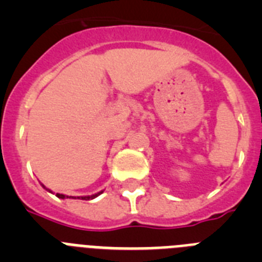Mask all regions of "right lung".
<instances>
[{"label":"right lung","instance_id":"obj_1","mask_svg":"<svg viewBox=\"0 0 262 262\" xmlns=\"http://www.w3.org/2000/svg\"><path fill=\"white\" fill-rule=\"evenodd\" d=\"M101 193H102V191H101ZM101 193L94 194V195H90V196H78V198H81V200H85V201H89V200H93V198H96V196H98ZM56 196H57V198H61V200H64V198H68V196H66L64 194H59V193L56 194ZM69 198H71V196H69ZM72 198H73V196H72ZM75 198H76V196H75Z\"/></svg>","mask_w":262,"mask_h":262}]
</instances>
